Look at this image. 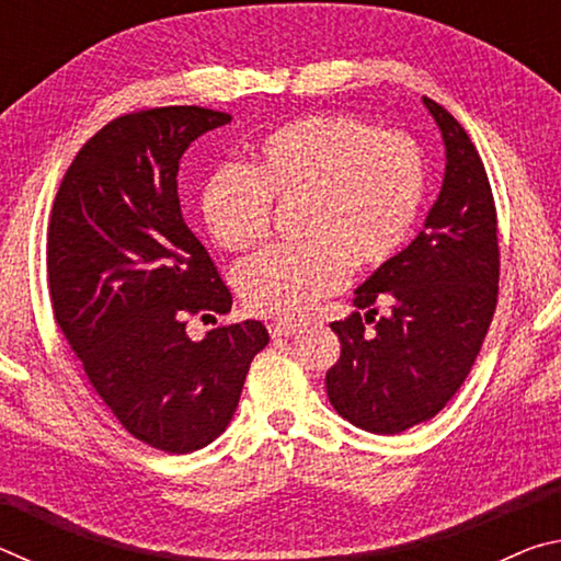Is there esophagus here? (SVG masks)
<instances>
[{"instance_id":"34e87169","label":"esophagus","mask_w":561,"mask_h":561,"mask_svg":"<svg viewBox=\"0 0 561 561\" xmlns=\"http://www.w3.org/2000/svg\"><path fill=\"white\" fill-rule=\"evenodd\" d=\"M267 329H270L272 339H279V336H294V334H299V331H301V327H297V324H270Z\"/></svg>"}]
</instances>
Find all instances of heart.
Instances as JSON below:
<instances>
[{"label":"heart","instance_id":"obj_1","mask_svg":"<svg viewBox=\"0 0 561 561\" xmlns=\"http://www.w3.org/2000/svg\"><path fill=\"white\" fill-rule=\"evenodd\" d=\"M425 190L413 138L348 113H309L254 140L242 168H222L201 197L203 222L227 252L270 232L272 205H299V247H277L240 270V297L260 317L301 319L346 270L374 272L411 234Z\"/></svg>","mask_w":561,"mask_h":561}]
</instances>
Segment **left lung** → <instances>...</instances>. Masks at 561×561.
Returning a JSON list of instances; mask_svg holds the SVG:
<instances>
[{"instance_id": "1", "label": "left lung", "mask_w": 561, "mask_h": 561, "mask_svg": "<svg viewBox=\"0 0 561 561\" xmlns=\"http://www.w3.org/2000/svg\"><path fill=\"white\" fill-rule=\"evenodd\" d=\"M445 144V178L423 230L356 289L358 311L331 329L341 356L327 393L356 428L396 435L431 421L465 383L497 307V213L465 128L423 96ZM391 312L376 318L375 304Z\"/></svg>"}]
</instances>
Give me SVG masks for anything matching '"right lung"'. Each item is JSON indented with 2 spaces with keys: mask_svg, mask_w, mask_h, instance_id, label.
<instances>
[{
  "mask_svg": "<svg viewBox=\"0 0 561 561\" xmlns=\"http://www.w3.org/2000/svg\"><path fill=\"white\" fill-rule=\"evenodd\" d=\"M222 111L163 106L126 113L76 153L46 237L54 319L91 386L133 438L185 455L225 433L262 321L193 341L187 317L227 314L232 294L180 213V158Z\"/></svg>",
  "mask_w": 561,
  "mask_h": 561,
  "instance_id": "1",
  "label": "right lung"
}]
</instances>
